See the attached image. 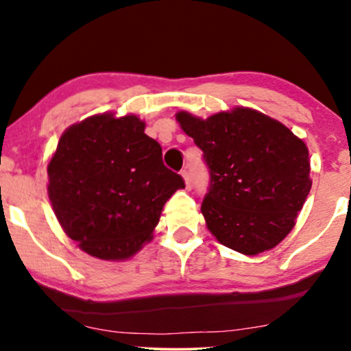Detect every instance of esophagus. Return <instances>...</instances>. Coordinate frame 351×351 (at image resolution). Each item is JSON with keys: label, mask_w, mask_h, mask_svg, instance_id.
<instances>
[{"label": "esophagus", "mask_w": 351, "mask_h": 351, "mask_svg": "<svg viewBox=\"0 0 351 351\" xmlns=\"http://www.w3.org/2000/svg\"><path fill=\"white\" fill-rule=\"evenodd\" d=\"M182 177H184V180H185V189H186V190H191V177H190V172H189V171H182Z\"/></svg>", "instance_id": "esophagus-1"}]
</instances>
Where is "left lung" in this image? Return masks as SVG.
Listing matches in <instances>:
<instances>
[{"label":"left lung","instance_id":"1","mask_svg":"<svg viewBox=\"0 0 351 351\" xmlns=\"http://www.w3.org/2000/svg\"><path fill=\"white\" fill-rule=\"evenodd\" d=\"M176 119L209 167V191L201 204L209 232L246 256L280 244L311 189L305 142L285 124L246 107L208 119L179 112Z\"/></svg>","mask_w":351,"mask_h":351}]
</instances>
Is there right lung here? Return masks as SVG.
Here are the masks:
<instances>
[{
    "mask_svg": "<svg viewBox=\"0 0 351 351\" xmlns=\"http://www.w3.org/2000/svg\"><path fill=\"white\" fill-rule=\"evenodd\" d=\"M143 131L136 114H94L62 134L47 165L56 217L89 256L132 257L152 239L166 201L185 189Z\"/></svg>",
    "mask_w": 351,
    "mask_h": 351,
    "instance_id": "right-lung-1",
    "label": "right lung"
}]
</instances>
